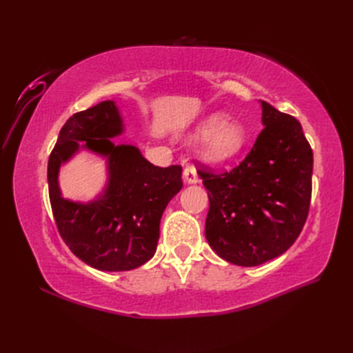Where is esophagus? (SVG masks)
<instances>
[{
	"label": "esophagus",
	"mask_w": 353,
	"mask_h": 353,
	"mask_svg": "<svg viewBox=\"0 0 353 353\" xmlns=\"http://www.w3.org/2000/svg\"><path fill=\"white\" fill-rule=\"evenodd\" d=\"M184 181L187 184H196L199 183V175H197V170L193 165H188L184 169Z\"/></svg>",
	"instance_id": "esophagus-1"
}]
</instances>
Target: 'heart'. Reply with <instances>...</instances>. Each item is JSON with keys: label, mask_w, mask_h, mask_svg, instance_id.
<instances>
[{"label": "heart", "mask_w": 353, "mask_h": 353, "mask_svg": "<svg viewBox=\"0 0 353 353\" xmlns=\"http://www.w3.org/2000/svg\"><path fill=\"white\" fill-rule=\"evenodd\" d=\"M201 141V156L209 162H225L237 156L248 143V131L236 121H227L223 113H213L197 126Z\"/></svg>", "instance_id": "obj_1"}]
</instances>
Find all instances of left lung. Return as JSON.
Segmentation results:
<instances>
[{
  "mask_svg": "<svg viewBox=\"0 0 353 353\" xmlns=\"http://www.w3.org/2000/svg\"><path fill=\"white\" fill-rule=\"evenodd\" d=\"M261 104L265 128L243 162L222 174L199 169L209 194L208 243L239 266L283 254L302 232L311 205L314 156L302 126Z\"/></svg>",
  "mask_w": 353,
  "mask_h": 353,
  "instance_id": "left-lung-1",
  "label": "left lung"
}]
</instances>
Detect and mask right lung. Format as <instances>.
Segmentation results:
<instances>
[{
	"label": "right lung",
	"mask_w": 353,
	"mask_h": 353,
	"mask_svg": "<svg viewBox=\"0 0 353 353\" xmlns=\"http://www.w3.org/2000/svg\"><path fill=\"white\" fill-rule=\"evenodd\" d=\"M122 132V117L112 100L74 113L61 128L47 172L52 215L63 241L82 262L110 272L135 270L153 258L160 218L183 188V168L154 166L135 145L113 144L110 138ZM79 148L108 157V184L101 196L88 203L63 199L58 188L61 163Z\"/></svg>",
	"instance_id": "obj_1"
}]
</instances>
